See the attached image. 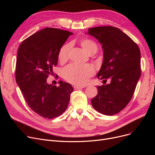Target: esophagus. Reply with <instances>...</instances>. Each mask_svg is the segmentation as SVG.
Listing matches in <instances>:
<instances>
[{"label": "esophagus", "instance_id": "34e87169", "mask_svg": "<svg viewBox=\"0 0 155 155\" xmlns=\"http://www.w3.org/2000/svg\"><path fill=\"white\" fill-rule=\"evenodd\" d=\"M73 88H74L75 90H77V89H80V88H84L83 86H79V85H74L73 86Z\"/></svg>", "mask_w": 155, "mask_h": 155}]
</instances>
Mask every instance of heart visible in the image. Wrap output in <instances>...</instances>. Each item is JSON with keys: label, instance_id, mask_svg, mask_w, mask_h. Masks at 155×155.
Segmentation results:
<instances>
[{"label": "heart", "instance_id": "heart-1", "mask_svg": "<svg viewBox=\"0 0 155 155\" xmlns=\"http://www.w3.org/2000/svg\"><path fill=\"white\" fill-rule=\"evenodd\" d=\"M80 45L89 54L95 53L97 51L96 43L91 39L83 38L79 41ZM71 44L63 45L58 53V60L61 63L67 62L69 58L71 50ZM95 73V68L91 64L80 65L76 64H68L62 71V76L67 82L77 85H84L87 84L88 79Z\"/></svg>", "mask_w": 155, "mask_h": 155}]
</instances>
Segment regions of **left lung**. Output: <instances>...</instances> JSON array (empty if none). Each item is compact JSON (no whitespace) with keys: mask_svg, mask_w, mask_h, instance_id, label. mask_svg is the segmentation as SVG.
<instances>
[{"mask_svg":"<svg viewBox=\"0 0 155 155\" xmlns=\"http://www.w3.org/2000/svg\"><path fill=\"white\" fill-rule=\"evenodd\" d=\"M88 34L99 40L104 50L103 63L97 78L103 79V82L110 78L109 84L97 86L98 94L91 103L100 113L114 115L131 100L141 77L140 48L131 38L116 27L89 28Z\"/></svg>","mask_w":155,"mask_h":155,"instance_id":"left-lung-1","label":"left lung"}]
</instances>
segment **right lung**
<instances>
[{"mask_svg": "<svg viewBox=\"0 0 155 155\" xmlns=\"http://www.w3.org/2000/svg\"><path fill=\"white\" fill-rule=\"evenodd\" d=\"M71 34L68 31L46 28L24 39L18 49L16 82L28 106L45 118L61 115L68 107L73 91L71 84L63 81L59 82V87L46 82L58 63L60 48Z\"/></svg>", "mask_w": 155, "mask_h": 155, "instance_id": "obj_1", "label": "right lung"}]
</instances>
